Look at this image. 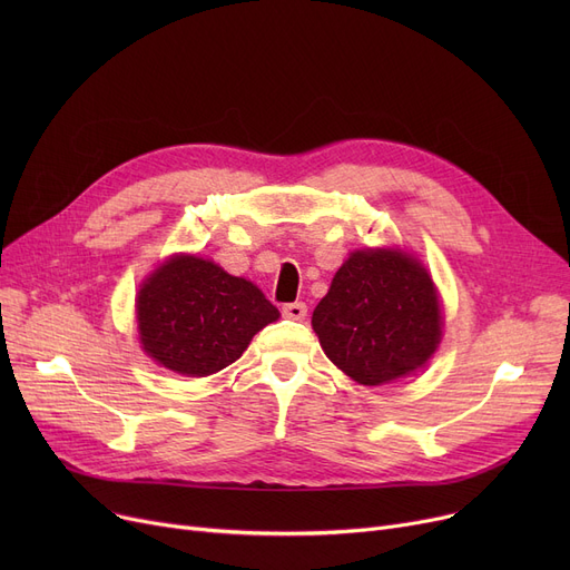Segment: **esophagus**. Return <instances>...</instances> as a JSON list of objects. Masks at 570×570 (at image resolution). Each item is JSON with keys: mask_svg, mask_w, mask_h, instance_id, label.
<instances>
[{"mask_svg": "<svg viewBox=\"0 0 570 570\" xmlns=\"http://www.w3.org/2000/svg\"><path fill=\"white\" fill-rule=\"evenodd\" d=\"M282 314L291 321H301L307 314V305L305 303H288V305L282 307Z\"/></svg>", "mask_w": 570, "mask_h": 570, "instance_id": "obj_1", "label": "esophagus"}]
</instances>
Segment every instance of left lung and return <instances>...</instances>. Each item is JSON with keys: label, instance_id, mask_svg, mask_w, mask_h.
Segmentation results:
<instances>
[{"label": "left lung", "instance_id": "1", "mask_svg": "<svg viewBox=\"0 0 570 570\" xmlns=\"http://www.w3.org/2000/svg\"><path fill=\"white\" fill-rule=\"evenodd\" d=\"M325 355L353 381L381 385L423 367L441 340L428 269L402 252H355L312 316Z\"/></svg>", "mask_w": 570, "mask_h": 570}]
</instances>
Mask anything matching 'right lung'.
<instances>
[{
    "mask_svg": "<svg viewBox=\"0 0 570 570\" xmlns=\"http://www.w3.org/2000/svg\"><path fill=\"white\" fill-rule=\"evenodd\" d=\"M136 309L147 355L187 376L228 367L261 327L279 318L252 282L196 256H175L159 267L140 288Z\"/></svg>",
    "mask_w": 570,
    "mask_h": 570,
    "instance_id": "right-lung-1",
    "label": "right lung"
}]
</instances>
